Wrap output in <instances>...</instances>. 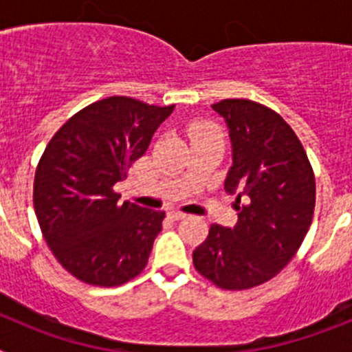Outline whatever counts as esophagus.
I'll return each instance as SVG.
<instances>
[{
  "label": "esophagus",
  "mask_w": 352,
  "mask_h": 352,
  "mask_svg": "<svg viewBox=\"0 0 352 352\" xmlns=\"http://www.w3.org/2000/svg\"><path fill=\"white\" fill-rule=\"evenodd\" d=\"M167 214H169V219H173V220H183V219H186V213H182V211H176V210L167 211Z\"/></svg>",
  "instance_id": "34e87169"
}]
</instances>
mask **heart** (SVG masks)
Segmentation results:
<instances>
[{
	"label": "heart",
	"instance_id": "1",
	"mask_svg": "<svg viewBox=\"0 0 352 352\" xmlns=\"http://www.w3.org/2000/svg\"><path fill=\"white\" fill-rule=\"evenodd\" d=\"M190 135L192 139H203V138H210V135H217L219 138V132L213 129L208 123H195V125L190 126Z\"/></svg>",
	"mask_w": 352,
	"mask_h": 352
}]
</instances>
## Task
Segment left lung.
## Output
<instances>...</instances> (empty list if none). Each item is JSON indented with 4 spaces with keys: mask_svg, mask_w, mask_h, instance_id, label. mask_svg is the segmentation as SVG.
<instances>
[{
    "mask_svg": "<svg viewBox=\"0 0 352 352\" xmlns=\"http://www.w3.org/2000/svg\"><path fill=\"white\" fill-rule=\"evenodd\" d=\"M211 109L231 141L223 190L245 204L236 206L234 227H210L192 259L214 285L241 291L268 282L296 254L312 223L316 179L300 139L275 111L243 98Z\"/></svg>",
    "mask_w": 352,
    "mask_h": 352,
    "instance_id": "1",
    "label": "left lung"
}]
</instances>
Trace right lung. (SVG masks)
I'll return each instance as SVG.
<instances>
[{"label": "right lung", "mask_w": 352, "mask_h": 352, "mask_svg": "<svg viewBox=\"0 0 352 352\" xmlns=\"http://www.w3.org/2000/svg\"><path fill=\"white\" fill-rule=\"evenodd\" d=\"M174 105L109 96L54 133L35 173L33 204L42 234L61 266L93 285H121L148 264L164 211L146 210L113 190Z\"/></svg>", "instance_id": "obj_1"}]
</instances>
